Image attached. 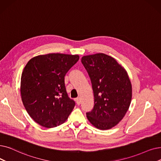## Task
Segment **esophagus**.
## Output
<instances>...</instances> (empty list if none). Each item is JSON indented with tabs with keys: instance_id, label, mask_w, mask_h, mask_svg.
I'll return each instance as SVG.
<instances>
[{
	"instance_id": "obj_1",
	"label": "esophagus",
	"mask_w": 161,
	"mask_h": 161,
	"mask_svg": "<svg viewBox=\"0 0 161 161\" xmlns=\"http://www.w3.org/2000/svg\"><path fill=\"white\" fill-rule=\"evenodd\" d=\"M75 101H76V103H77V104H78V105H80V104H81V99H80V98H77Z\"/></svg>"
}]
</instances>
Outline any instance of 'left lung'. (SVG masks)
Masks as SVG:
<instances>
[{
	"label": "left lung",
	"mask_w": 161,
	"mask_h": 161,
	"mask_svg": "<svg viewBox=\"0 0 161 161\" xmlns=\"http://www.w3.org/2000/svg\"><path fill=\"white\" fill-rule=\"evenodd\" d=\"M81 62L91 78L94 107L87 118L101 130L114 127L129 109L131 83L125 69L114 58L104 53L83 56Z\"/></svg>",
	"instance_id": "obj_1"
}]
</instances>
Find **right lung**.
<instances>
[{"label":"right lung","instance_id":"right-lung-1","mask_svg":"<svg viewBox=\"0 0 161 161\" xmlns=\"http://www.w3.org/2000/svg\"><path fill=\"white\" fill-rule=\"evenodd\" d=\"M78 54L50 53L31 58L22 74L20 95L32 119L51 128L63 124L75 103L66 91L64 76L77 62Z\"/></svg>","mask_w":161,"mask_h":161}]
</instances>
